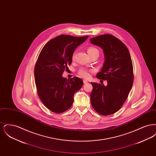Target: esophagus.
Here are the masks:
<instances>
[{
    "label": "esophagus",
    "instance_id": "1",
    "mask_svg": "<svg viewBox=\"0 0 156 156\" xmlns=\"http://www.w3.org/2000/svg\"><path fill=\"white\" fill-rule=\"evenodd\" d=\"M83 83H88V82L87 81V80H83Z\"/></svg>",
    "mask_w": 156,
    "mask_h": 156
}]
</instances>
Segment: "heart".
I'll return each instance as SVG.
<instances>
[{
  "instance_id": "b5f03b06",
  "label": "heart",
  "mask_w": 156,
  "mask_h": 156,
  "mask_svg": "<svg viewBox=\"0 0 156 156\" xmlns=\"http://www.w3.org/2000/svg\"><path fill=\"white\" fill-rule=\"evenodd\" d=\"M87 52H88V54L90 55V54H93L94 52H99V51H98V49H97L96 48L90 47H89L88 48ZM73 59L74 58V55H73ZM90 71L89 70V69H88L87 68H81L78 71V74H79L80 76H81V77L83 78H89V76H90Z\"/></svg>"
}]
</instances>
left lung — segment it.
<instances>
[{"instance_id": "8db88e82", "label": "left lung", "mask_w": 156, "mask_h": 156, "mask_svg": "<svg viewBox=\"0 0 156 156\" xmlns=\"http://www.w3.org/2000/svg\"><path fill=\"white\" fill-rule=\"evenodd\" d=\"M90 41L103 50L105 62L97 78L108 82L106 86L90 82L93 87L90 102L98 113L109 115L119 111L132 89L134 77L131 56L126 45L111 34L92 38Z\"/></svg>"}]
</instances>
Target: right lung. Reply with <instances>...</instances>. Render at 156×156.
<instances>
[{
    "instance_id": "add662e5",
    "label": "right lung",
    "mask_w": 156,
    "mask_h": 156,
    "mask_svg": "<svg viewBox=\"0 0 156 156\" xmlns=\"http://www.w3.org/2000/svg\"><path fill=\"white\" fill-rule=\"evenodd\" d=\"M88 37L59 35L47 43L40 53L34 68L35 82L38 97L51 111H66L73 104L75 93L81 88V78L67 80L62 75L71 64L75 50Z\"/></svg>"
}]
</instances>
